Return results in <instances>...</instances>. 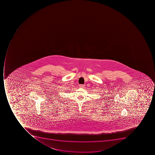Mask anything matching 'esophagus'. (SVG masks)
<instances>
[{
	"instance_id": "34e87169",
	"label": "esophagus",
	"mask_w": 155,
	"mask_h": 155,
	"mask_svg": "<svg viewBox=\"0 0 155 155\" xmlns=\"http://www.w3.org/2000/svg\"><path fill=\"white\" fill-rule=\"evenodd\" d=\"M79 87L80 88H83L84 87V85H83V84H80L79 85Z\"/></svg>"
}]
</instances>
